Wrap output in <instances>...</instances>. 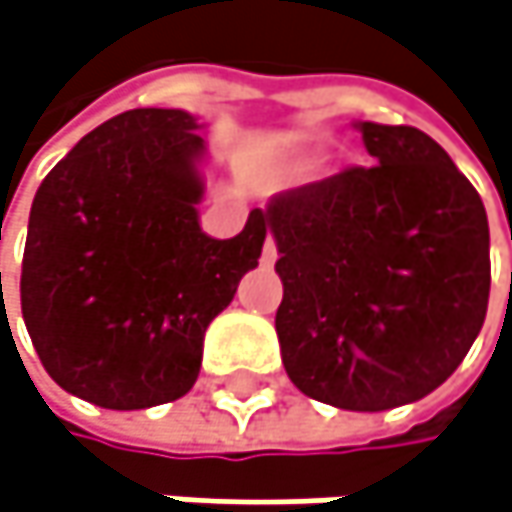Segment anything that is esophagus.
I'll return each mask as SVG.
<instances>
[{
    "label": "esophagus",
    "mask_w": 512,
    "mask_h": 512,
    "mask_svg": "<svg viewBox=\"0 0 512 512\" xmlns=\"http://www.w3.org/2000/svg\"><path fill=\"white\" fill-rule=\"evenodd\" d=\"M274 262H277V244H274V238L268 235V241H265V247H262V265L271 268Z\"/></svg>",
    "instance_id": "obj_1"
}]
</instances>
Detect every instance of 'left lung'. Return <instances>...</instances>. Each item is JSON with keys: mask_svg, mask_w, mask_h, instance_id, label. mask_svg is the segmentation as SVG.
<instances>
[{"mask_svg": "<svg viewBox=\"0 0 512 512\" xmlns=\"http://www.w3.org/2000/svg\"><path fill=\"white\" fill-rule=\"evenodd\" d=\"M371 167L271 197L291 383L380 413L439 389L489 303V224L475 185L416 126L356 123Z\"/></svg>", "mask_w": 512, "mask_h": 512, "instance_id": "left-lung-1", "label": "left lung"}]
</instances>
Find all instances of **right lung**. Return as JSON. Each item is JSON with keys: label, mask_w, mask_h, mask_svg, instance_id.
<instances>
[{"label": "right lung", "mask_w": 512, "mask_h": 512, "mask_svg": "<svg viewBox=\"0 0 512 512\" xmlns=\"http://www.w3.org/2000/svg\"><path fill=\"white\" fill-rule=\"evenodd\" d=\"M182 108H132L88 132L34 194L23 321L46 374L105 410L182 398L268 235L253 209L235 238L200 229L206 141Z\"/></svg>", "instance_id": "1"}]
</instances>
